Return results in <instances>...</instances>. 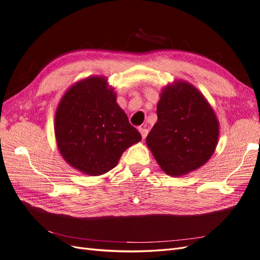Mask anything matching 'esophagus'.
<instances>
[{"label": "esophagus", "mask_w": 260, "mask_h": 260, "mask_svg": "<svg viewBox=\"0 0 260 260\" xmlns=\"http://www.w3.org/2000/svg\"><path fill=\"white\" fill-rule=\"evenodd\" d=\"M139 131H140V133H141V136H142V138L145 139L146 136H147V133H148V130H147L145 127H140V128H139Z\"/></svg>", "instance_id": "esophagus-1"}]
</instances>
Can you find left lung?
<instances>
[{
  "mask_svg": "<svg viewBox=\"0 0 260 260\" xmlns=\"http://www.w3.org/2000/svg\"><path fill=\"white\" fill-rule=\"evenodd\" d=\"M157 117L146 144L167 175H186L210 158L219 124L208 102L193 85L178 81L166 86L157 104Z\"/></svg>",
  "mask_w": 260,
  "mask_h": 260,
  "instance_id": "1",
  "label": "left lung"
}]
</instances>
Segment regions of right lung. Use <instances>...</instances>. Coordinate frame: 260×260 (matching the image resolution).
Returning <instances> with one entry per match:
<instances>
[{"label": "right lung", "instance_id": "add662e5", "mask_svg": "<svg viewBox=\"0 0 260 260\" xmlns=\"http://www.w3.org/2000/svg\"><path fill=\"white\" fill-rule=\"evenodd\" d=\"M55 137L64 159L89 176L112 170L125 149L142 139L101 77L78 82L62 96Z\"/></svg>", "mask_w": 260, "mask_h": 260}]
</instances>
